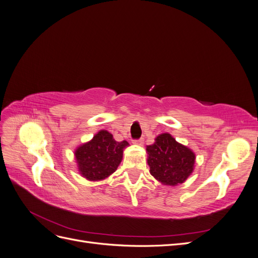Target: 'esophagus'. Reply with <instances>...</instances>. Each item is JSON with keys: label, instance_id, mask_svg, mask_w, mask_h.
<instances>
[{"label": "esophagus", "instance_id": "1", "mask_svg": "<svg viewBox=\"0 0 258 258\" xmlns=\"http://www.w3.org/2000/svg\"><path fill=\"white\" fill-rule=\"evenodd\" d=\"M135 144H138V145H142L144 143V139L143 138H140V139H137L134 141Z\"/></svg>", "mask_w": 258, "mask_h": 258}]
</instances>
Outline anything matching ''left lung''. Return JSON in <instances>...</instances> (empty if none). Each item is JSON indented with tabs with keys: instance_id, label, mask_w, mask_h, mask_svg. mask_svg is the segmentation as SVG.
Returning a JSON list of instances; mask_svg holds the SVG:
<instances>
[{
	"instance_id": "1",
	"label": "left lung",
	"mask_w": 258,
	"mask_h": 258,
	"mask_svg": "<svg viewBox=\"0 0 258 258\" xmlns=\"http://www.w3.org/2000/svg\"><path fill=\"white\" fill-rule=\"evenodd\" d=\"M146 151L150 172L162 184H181L192 172L195 154L189 148L177 143L169 134L158 136L154 144L146 147Z\"/></svg>"
}]
</instances>
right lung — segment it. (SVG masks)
<instances>
[{"instance_id": "1", "label": "right lung", "mask_w": 258, "mask_h": 258, "mask_svg": "<svg viewBox=\"0 0 258 258\" xmlns=\"http://www.w3.org/2000/svg\"><path fill=\"white\" fill-rule=\"evenodd\" d=\"M127 145V141H115L110 132L99 131L90 142L75 151L81 174L89 181H100L111 175L119 166L122 150Z\"/></svg>"}]
</instances>
